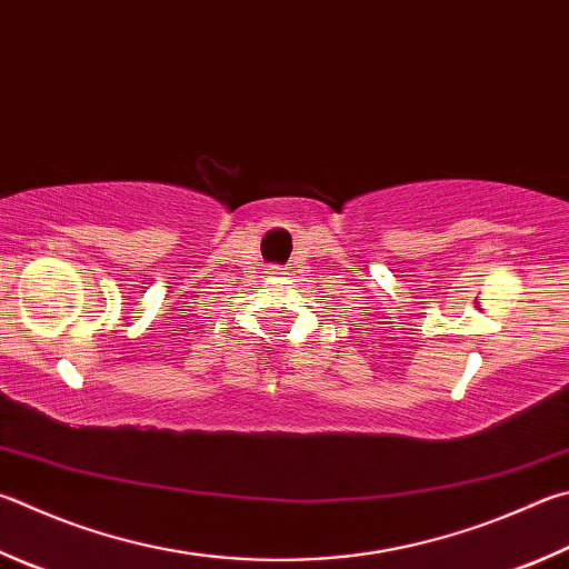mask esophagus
I'll return each instance as SVG.
<instances>
[{
  "label": "esophagus",
  "instance_id": "obj_1",
  "mask_svg": "<svg viewBox=\"0 0 569 569\" xmlns=\"http://www.w3.org/2000/svg\"><path fill=\"white\" fill-rule=\"evenodd\" d=\"M268 273H271V276H286V268L283 266H271V268H268Z\"/></svg>",
  "mask_w": 569,
  "mask_h": 569
}]
</instances>
